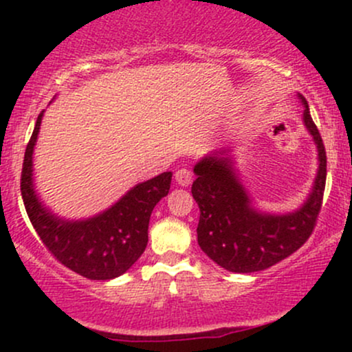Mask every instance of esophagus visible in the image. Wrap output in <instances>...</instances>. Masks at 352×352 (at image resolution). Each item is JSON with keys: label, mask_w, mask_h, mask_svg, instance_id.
Here are the masks:
<instances>
[{"label": "esophagus", "mask_w": 352, "mask_h": 352, "mask_svg": "<svg viewBox=\"0 0 352 352\" xmlns=\"http://www.w3.org/2000/svg\"><path fill=\"white\" fill-rule=\"evenodd\" d=\"M175 180L177 184L182 185V187H188V185L192 184V172L185 167L179 168V170L175 172Z\"/></svg>", "instance_id": "34e87169"}]
</instances>
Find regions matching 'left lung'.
Returning <instances> with one entry per match:
<instances>
[{"instance_id": "left-lung-1", "label": "left lung", "mask_w": 352, "mask_h": 352, "mask_svg": "<svg viewBox=\"0 0 352 352\" xmlns=\"http://www.w3.org/2000/svg\"><path fill=\"white\" fill-rule=\"evenodd\" d=\"M302 120L318 145L319 170L311 195L288 215H263L250 207L243 185L236 179L227 152L213 153L195 165L192 195L199 204V245L221 268L253 273L288 258L308 241L316 227L326 187V151L306 99Z\"/></svg>"}]
</instances>
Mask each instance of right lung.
I'll return each instance as SVG.
<instances>
[{
  "label": "right lung",
  "instance_id": "add662e5",
  "mask_svg": "<svg viewBox=\"0 0 352 352\" xmlns=\"http://www.w3.org/2000/svg\"><path fill=\"white\" fill-rule=\"evenodd\" d=\"M43 112L26 145L21 172V197L28 217L59 263L89 280H112L127 272L148 241L152 210L170 190L172 172L135 185L114 207L84 221H66L43 207L33 190V148Z\"/></svg>",
  "mask_w": 352,
  "mask_h": 352
}]
</instances>
